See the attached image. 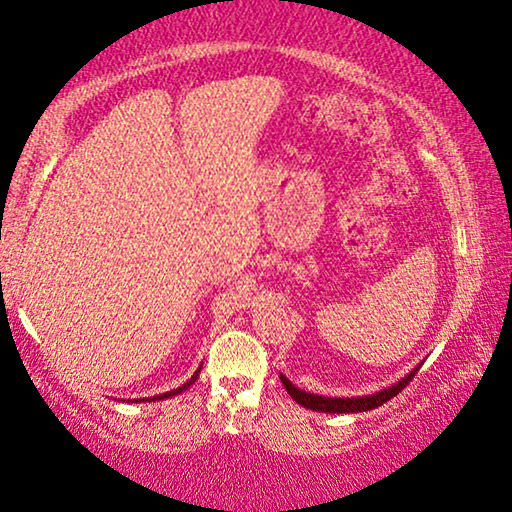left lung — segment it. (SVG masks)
Segmentation results:
<instances>
[{
	"instance_id": "obj_1",
	"label": "left lung",
	"mask_w": 512,
	"mask_h": 512,
	"mask_svg": "<svg viewBox=\"0 0 512 512\" xmlns=\"http://www.w3.org/2000/svg\"><path fill=\"white\" fill-rule=\"evenodd\" d=\"M418 370H420V363L409 372V375H404L400 381H395V384H391L388 388H381V391H377V393L359 395V397H325V395H314V393L302 391V388H296L284 375H280V379H282L284 388H287V393L300 406H305V409L318 411V413H361V411L377 409V406L388 402L397 393H402V388L409 384V381L413 379V375Z\"/></svg>"
}]
</instances>
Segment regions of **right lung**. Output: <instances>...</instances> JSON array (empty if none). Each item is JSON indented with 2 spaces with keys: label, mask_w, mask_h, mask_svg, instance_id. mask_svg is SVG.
<instances>
[{
  "label": "right lung",
  "mask_w": 512,
  "mask_h": 512,
  "mask_svg": "<svg viewBox=\"0 0 512 512\" xmlns=\"http://www.w3.org/2000/svg\"><path fill=\"white\" fill-rule=\"evenodd\" d=\"M201 368L203 366H198V370L194 372L192 377H189L183 386H178V388H173V391H167V393H162V395H153V397H142V400H133V402H160V400H167V397H173V395H180L183 391H187L189 386L194 384V381L198 379V372H201Z\"/></svg>",
  "instance_id": "obj_1"
}]
</instances>
